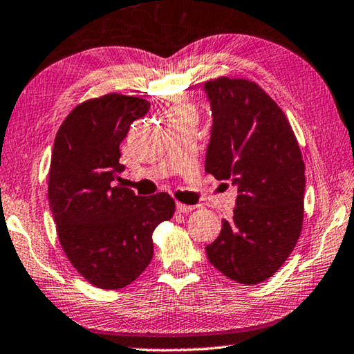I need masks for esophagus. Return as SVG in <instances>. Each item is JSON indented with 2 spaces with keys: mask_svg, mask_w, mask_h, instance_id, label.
<instances>
[{
  "mask_svg": "<svg viewBox=\"0 0 354 354\" xmlns=\"http://www.w3.org/2000/svg\"><path fill=\"white\" fill-rule=\"evenodd\" d=\"M195 205H184V203H176V211L178 212H183V214H186V212H190L195 209Z\"/></svg>",
  "mask_w": 354,
  "mask_h": 354,
  "instance_id": "34e87169",
  "label": "esophagus"
}]
</instances>
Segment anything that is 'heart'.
Masks as SVG:
<instances>
[{
    "mask_svg": "<svg viewBox=\"0 0 354 354\" xmlns=\"http://www.w3.org/2000/svg\"><path fill=\"white\" fill-rule=\"evenodd\" d=\"M171 111H192V109H190V106L186 105V104H181V105L175 106V109H173Z\"/></svg>",
    "mask_w": 354,
    "mask_h": 354,
    "instance_id": "b5f03b06",
    "label": "heart"
}]
</instances>
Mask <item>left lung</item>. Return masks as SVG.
I'll use <instances>...</instances> for the list:
<instances>
[{
  "label": "left lung",
  "mask_w": 354,
  "mask_h": 354,
  "mask_svg": "<svg viewBox=\"0 0 354 354\" xmlns=\"http://www.w3.org/2000/svg\"><path fill=\"white\" fill-rule=\"evenodd\" d=\"M212 111L205 170L238 187L207 260L238 283L272 277L298 243L304 218V160L282 109L245 78L205 83Z\"/></svg>",
  "instance_id": "obj_1"
}]
</instances>
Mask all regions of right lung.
<instances>
[{"instance_id":"right-lung-1","label":"right lung","mask_w":354,"mask_h":354,"mask_svg":"<svg viewBox=\"0 0 354 354\" xmlns=\"http://www.w3.org/2000/svg\"><path fill=\"white\" fill-rule=\"evenodd\" d=\"M149 102L109 93L78 104L55 137L48 201L61 248L78 274L102 290L124 288L153 258V232L175 214L167 192L138 197L115 184L120 145Z\"/></svg>"}]
</instances>
